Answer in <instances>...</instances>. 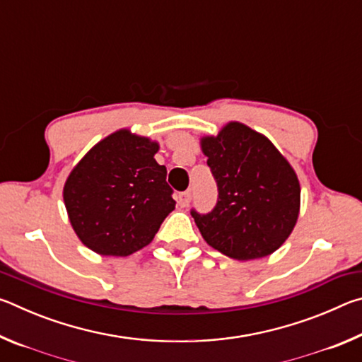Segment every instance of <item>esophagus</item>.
Returning <instances> with one entry per match:
<instances>
[{"mask_svg": "<svg viewBox=\"0 0 362 362\" xmlns=\"http://www.w3.org/2000/svg\"><path fill=\"white\" fill-rule=\"evenodd\" d=\"M189 201H192V193L189 192L179 193V196H177V204L180 207H187L189 204Z\"/></svg>", "mask_w": 362, "mask_h": 362, "instance_id": "1", "label": "esophagus"}]
</instances>
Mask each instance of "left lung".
Segmentation results:
<instances>
[{"label": "left lung", "mask_w": 362, "mask_h": 362, "mask_svg": "<svg viewBox=\"0 0 362 362\" xmlns=\"http://www.w3.org/2000/svg\"><path fill=\"white\" fill-rule=\"evenodd\" d=\"M201 150L218 188L209 214L192 211L204 241L235 260L278 250L300 212V183L289 161L263 134L238 121L201 139Z\"/></svg>", "instance_id": "1"}]
</instances>
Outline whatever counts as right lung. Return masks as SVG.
Wrapping results in <instances>:
<instances>
[{
    "instance_id": "1",
    "label": "right lung",
    "mask_w": 362,
    "mask_h": 362,
    "mask_svg": "<svg viewBox=\"0 0 362 362\" xmlns=\"http://www.w3.org/2000/svg\"><path fill=\"white\" fill-rule=\"evenodd\" d=\"M158 142L119 129L83 156L64 185L70 223L86 247L126 257L153 241L175 209Z\"/></svg>"
}]
</instances>
